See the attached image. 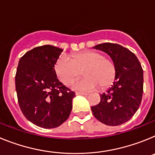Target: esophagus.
<instances>
[{
  "label": "esophagus",
  "instance_id": "obj_1",
  "mask_svg": "<svg viewBox=\"0 0 155 155\" xmlns=\"http://www.w3.org/2000/svg\"><path fill=\"white\" fill-rule=\"evenodd\" d=\"M75 94H76V95H87V93L79 92V91H78V92L75 93Z\"/></svg>",
  "mask_w": 155,
  "mask_h": 155
}]
</instances>
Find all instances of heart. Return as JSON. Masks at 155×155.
Returning a JSON list of instances; mask_svg holds the SVG:
<instances>
[{
	"label": "heart",
	"instance_id": "b5f03b06",
	"mask_svg": "<svg viewBox=\"0 0 155 155\" xmlns=\"http://www.w3.org/2000/svg\"><path fill=\"white\" fill-rule=\"evenodd\" d=\"M53 70L57 78L65 85L71 84L81 71L84 77L72 85L75 91H91L98 87L105 89L113 84L116 74L114 62L93 50L74 53L70 57L63 54L56 61Z\"/></svg>",
	"mask_w": 155,
	"mask_h": 155
}]
</instances>
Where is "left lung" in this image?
I'll use <instances>...</instances> for the list:
<instances>
[{
  "instance_id": "1",
  "label": "left lung",
  "mask_w": 155,
  "mask_h": 155,
  "mask_svg": "<svg viewBox=\"0 0 155 155\" xmlns=\"http://www.w3.org/2000/svg\"><path fill=\"white\" fill-rule=\"evenodd\" d=\"M93 49L105 52L116 68L113 85L100 94V102L91 106L94 116L109 126H119L132 118L142 100L143 72L134 53L115 43L105 42Z\"/></svg>"
}]
</instances>
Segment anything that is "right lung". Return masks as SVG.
<instances>
[{"mask_svg": "<svg viewBox=\"0 0 155 155\" xmlns=\"http://www.w3.org/2000/svg\"><path fill=\"white\" fill-rule=\"evenodd\" d=\"M62 49L51 45L35 47L20 58L15 74L18 101L25 118L45 129L68 120L75 93L57 79L53 66Z\"/></svg>", "mask_w": 155, "mask_h": 155, "instance_id": "1", "label": "right lung"}]
</instances>
